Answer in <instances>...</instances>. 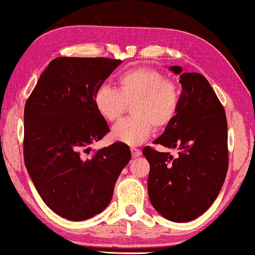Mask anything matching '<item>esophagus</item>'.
Here are the masks:
<instances>
[{
	"label": "esophagus",
	"instance_id": "34e87169",
	"mask_svg": "<svg viewBox=\"0 0 255 255\" xmlns=\"http://www.w3.org/2000/svg\"><path fill=\"white\" fill-rule=\"evenodd\" d=\"M131 154L133 157H138L141 155V150L139 148H135V147H131Z\"/></svg>",
	"mask_w": 255,
	"mask_h": 255
}]
</instances>
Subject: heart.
Returning <instances> with one entry per match:
<instances>
[{
	"label": "heart",
	"mask_w": 255,
	"mask_h": 255,
	"mask_svg": "<svg viewBox=\"0 0 255 255\" xmlns=\"http://www.w3.org/2000/svg\"><path fill=\"white\" fill-rule=\"evenodd\" d=\"M93 103L99 115L107 122H115L131 105L133 117L114 125L112 135L128 145H139L153 131L167 128L175 121L180 105L178 86L165 79L155 69L134 68L116 78V88L100 86L95 91Z\"/></svg>",
	"instance_id": "obj_1"
}]
</instances>
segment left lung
Here are the masks:
<instances>
[{
    "mask_svg": "<svg viewBox=\"0 0 255 255\" xmlns=\"http://www.w3.org/2000/svg\"><path fill=\"white\" fill-rule=\"evenodd\" d=\"M182 85L175 121L155 140L167 148H178V156L142 149L149 162L148 195L153 207L172 222H189L207 210L226 179L228 124L222 103L208 80L197 72L182 73L171 66Z\"/></svg>",
    "mask_w": 255,
    "mask_h": 255,
    "instance_id": "obj_1",
    "label": "left lung"
}]
</instances>
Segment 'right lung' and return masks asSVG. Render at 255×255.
Here are the masks:
<instances>
[{"label":"right lung","instance_id":"add662e5","mask_svg":"<svg viewBox=\"0 0 255 255\" xmlns=\"http://www.w3.org/2000/svg\"><path fill=\"white\" fill-rule=\"evenodd\" d=\"M121 63L106 57L55 58L25 105V167L45 204L66 220L84 221L105 210L131 158L121 141L88 155V146L110 131L95 109L94 93Z\"/></svg>","mask_w":255,"mask_h":255}]
</instances>
